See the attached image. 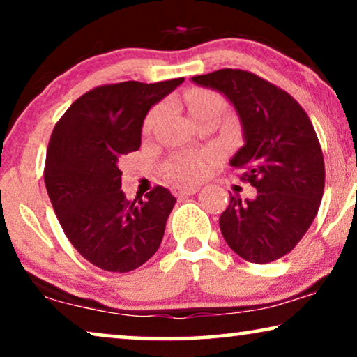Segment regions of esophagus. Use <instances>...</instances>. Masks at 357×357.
<instances>
[{"label": "esophagus", "instance_id": "1", "mask_svg": "<svg viewBox=\"0 0 357 357\" xmlns=\"http://www.w3.org/2000/svg\"><path fill=\"white\" fill-rule=\"evenodd\" d=\"M198 187H192V185H175V187H172V193L175 195V197H190V195H195L198 192Z\"/></svg>", "mask_w": 357, "mask_h": 357}]
</instances>
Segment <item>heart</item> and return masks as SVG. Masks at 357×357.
Here are the masks:
<instances>
[{
    "instance_id": "heart-1",
    "label": "heart",
    "mask_w": 357,
    "mask_h": 357,
    "mask_svg": "<svg viewBox=\"0 0 357 357\" xmlns=\"http://www.w3.org/2000/svg\"><path fill=\"white\" fill-rule=\"evenodd\" d=\"M187 105L188 112L193 119L198 116L211 114V112H222L224 102L221 96L216 94L214 91L202 89V87H195L187 94ZM153 116L151 115L146 121V128H149L153 123ZM165 174L169 178L175 180L180 183H193L204 177L206 174V164L198 155H178L167 162L165 165Z\"/></svg>"
}]
</instances>
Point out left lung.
Returning a JSON list of instances; mask_svg holds the SVG:
<instances>
[{
  "label": "left lung",
  "instance_id": "8db88e82",
  "mask_svg": "<svg viewBox=\"0 0 357 357\" xmlns=\"http://www.w3.org/2000/svg\"><path fill=\"white\" fill-rule=\"evenodd\" d=\"M236 107L245 144L231 165L257 197L231 203L219 218L224 241L243 260L263 265L294 248L320 208L325 162L314 125L291 94L245 70L224 68L192 77Z\"/></svg>",
  "mask_w": 357,
  "mask_h": 357
}]
</instances>
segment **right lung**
Returning a JSON list of instances; mask_svg holds the SVG:
<instances>
[{
  "label": "right lung",
  "instance_id": "obj_1",
  "mask_svg": "<svg viewBox=\"0 0 357 357\" xmlns=\"http://www.w3.org/2000/svg\"><path fill=\"white\" fill-rule=\"evenodd\" d=\"M183 81L97 86L52 131L43 169L48 197L68 241L100 270H136L160 245L175 198L155 185L144 198L126 199L119 160L139 149L149 109Z\"/></svg>",
  "mask_w": 357,
  "mask_h": 357
}]
</instances>
